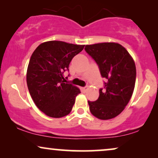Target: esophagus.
I'll return each instance as SVG.
<instances>
[{
  "mask_svg": "<svg viewBox=\"0 0 158 158\" xmlns=\"http://www.w3.org/2000/svg\"><path fill=\"white\" fill-rule=\"evenodd\" d=\"M87 86L86 87H83V88H82V91H83V92H85L86 91V90H87Z\"/></svg>",
  "mask_w": 158,
  "mask_h": 158,
  "instance_id": "esophagus-1",
  "label": "esophagus"
}]
</instances>
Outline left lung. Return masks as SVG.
I'll return each mask as SVG.
<instances>
[{
    "mask_svg": "<svg viewBox=\"0 0 158 158\" xmlns=\"http://www.w3.org/2000/svg\"><path fill=\"white\" fill-rule=\"evenodd\" d=\"M85 51L106 78L98 99L88 102L90 111L100 120L112 119L121 113L131 98L136 76L134 61L126 49L116 43L86 45Z\"/></svg>",
    "mask_w": 158,
    "mask_h": 158,
    "instance_id": "8db88e82",
    "label": "left lung"
}]
</instances>
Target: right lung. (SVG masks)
I'll return each mask as SVG.
<instances>
[{"label": "right lung", "instance_id": "add662e5", "mask_svg": "<svg viewBox=\"0 0 158 158\" xmlns=\"http://www.w3.org/2000/svg\"><path fill=\"white\" fill-rule=\"evenodd\" d=\"M85 45L52 40L40 44L30 57L27 84L32 100L40 111L52 118H61L71 112L78 88L64 83V73ZM69 76V75H68Z\"/></svg>", "mask_w": 158, "mask_h": 158}]
</instances>
